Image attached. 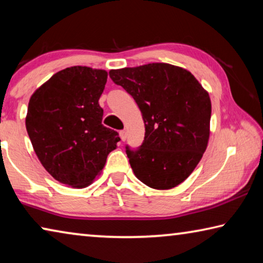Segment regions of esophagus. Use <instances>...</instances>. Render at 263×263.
I'll use <instances>...</instances> for the list:
<instances>
[{
    "instance_id": "34e87169",
    "label": "esophagus",
    "mask_w": 263,
    "mask_h": 263,
    "mask_svg": "<svg viewBox=\"0 0 263 263\" xmlns=\"http://www.w3.org/2000/svg\"><path fill=\"white\" fill-rule=\"evenodd\" d=\"M119 136H121V139L124 141L126 139V132L124 131V130H122L121 132H119Z\"/></svg>"
}]
</instances>
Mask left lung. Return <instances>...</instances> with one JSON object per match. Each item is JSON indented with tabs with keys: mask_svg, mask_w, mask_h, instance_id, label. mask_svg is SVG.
<instances>
[{
	"mask_svg": "<svg viewBox=\"0 0 263 263\" xmlns=\"http://www.w3.org/2000/svg\"><path fill=\"white\" fill-rule=\"evenodd\" d=\"M109 75L133 97L145 123L142 144L136 149L125 146L135 175L153 189L179 185L206 149L209 94L190 72L169 64L112 69Z\"/></svg>",
	"mask_w": 263,
	"mask_h": 263,
	"instance_id": "obj_1",
	"label": "left lung"
}]
</instances>
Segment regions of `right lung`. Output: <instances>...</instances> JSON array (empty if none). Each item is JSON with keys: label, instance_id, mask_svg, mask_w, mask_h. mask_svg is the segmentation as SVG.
I'll list each match as a JSON object with an SVG mask.
<instances>
[{"label": "right lung", "instance_id": "1", "mask_svg": "<svg viewBox=\"0 0 263 263\" xmlns=\"http://www.w3.org/2000/svg\"><path fill=\"white\" fill-rule=\"evenodd\" d=\"M108 73L74 66L53 75L31 96L26 131L44 168L57 181L83 188L103 169L121 140L102 124L99 100Z\"/></svg>", "mask_w": 263, "mask_h": 263}]
</instances>
